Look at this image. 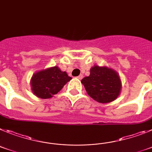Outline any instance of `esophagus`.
I'll list each match as a JSON object with an SVG mask.
<instances>
[{"label":"esophagus","instance_id":"34e87169","mask_svg":"<svg viewBox=\"0 0 152 152\" xmlns=\"http://www.w3.org/2000/svg\"><path fill=\"white\" fill-rule=\"evenodd\" d=\"M83 75H80V76H77V78L78 79H79V80H82V79H83Z\"/></svg>","mask_w":152,"mask_h":152}]
</instances>
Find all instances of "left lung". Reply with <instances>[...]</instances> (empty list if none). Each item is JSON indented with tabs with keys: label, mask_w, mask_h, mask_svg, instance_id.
Masks as SVG:
<instances>
[{
	"label": "left lung",
	"mask_w": 152,
	"mask_h": 152,
	"mask_svg": "<svg viewBox=\"0 0 152 152\" xmlns=\"http://www.w3.org/2000/svg\"><path fill=\"white\" fill-rule=\"evenodd\" d=\"M81 83L91 98L100 103H109L115 100L122 90L118 73L105 66H93L89 76L84 77Z\"/></svg>",
	"instance_id": "left-lung-1"
}]
</instances>
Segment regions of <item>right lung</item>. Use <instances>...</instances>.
<instances>
[{
	"instance_id": "right-lung-1",
	"label": "right lung",
	"mask_w": 152,
	"mask_h": 152,
	"mask_svg": "<svg viewBox=\"0 0 152 152\" xmlns=\"http://www.w3.org/2000/svg\"><path fill=\"white\" fill-rule=\"evenodd\" d=\"M72 78L56 66L34 72L30 80L31 91L40 99L52 98Z\"/></svg>"
}]
</instances>
